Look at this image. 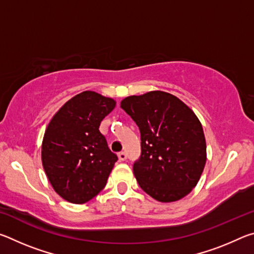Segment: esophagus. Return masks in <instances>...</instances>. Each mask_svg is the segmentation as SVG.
<instances>
[{
	"label": "esophagus",
	"mask_w": 254,
	"mask_h": 254,
	"mask_svg": "<svg viewBox=\"0 0 254 254\" xmlns=\"http://www.w3.org/2000/svg\"><path fill=\"white\" fill-rule=\"evenodd\" d=\"M119 160H120V161L127 160V153H126V152H120V153H119Z\"/></svg>",
	"instance_id": "34e87169"
}]
</instances>
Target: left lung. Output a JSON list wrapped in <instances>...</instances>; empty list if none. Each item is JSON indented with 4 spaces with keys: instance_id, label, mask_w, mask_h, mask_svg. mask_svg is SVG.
Masks as SVG:
<instances>
[{
    "instance_id": "1",
    "label": "left lung",
    "mask_w": 254,
    "mask_h": 254,
    "mask_svg": "<svg viewBox=\"0 0 254 254\" xmlns=\"http://www.w3.org/2000/svg\"><path fill=\"white\" fill-rule=\"evenodd\" d=\"M121 107L141 133V156L133 165L139 186L162 203L188 195L206 163L205 135L196 114L161 91L126 97Z\"/></svg>"
}]
</instances>
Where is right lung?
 Masks as SVG:
<instances>
[{"label":"right lung","mask_w":254,"mask_h":254,"mask_svg":"<svg viewBox=\"0 0 254 254\" xmlns=\"http://www.w3.org/2000/svg\"><path fill=\"white\" fill-rule=\"evenodd\" d=\"M115 104L113 98L85 91L60 107L46 128L42 166L55 191L69 203L94 198L118 160L98 130Z\"/></svg>","instance_id":"add662e5"}]
</instances>
